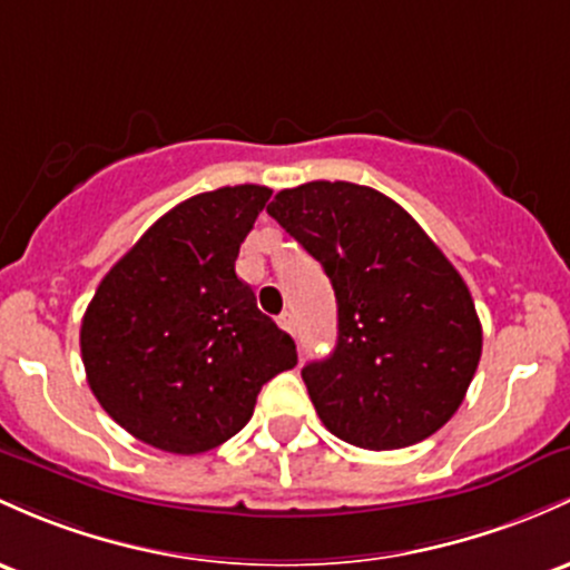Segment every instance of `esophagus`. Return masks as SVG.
<instances>
[{"instance_id": "1", "label": "esophagus", "mask_w": 570, "mask_h": 570, "mask_svg": "<svg viewBox=\"0 0 570 570\" xmlns=\"http://www.w3.org/2000/svg\"><path fill=\"white\" fill-rule=\"evenodd\" d=\"M278 327L286 330V333H295V316H292L289 311H284V314L278 316Z\"/></svg>"}]
</instances>
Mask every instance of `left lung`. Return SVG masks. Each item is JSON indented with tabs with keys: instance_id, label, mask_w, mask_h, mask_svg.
Instances as JSON below:
<instances>
[{
	"instance_id": "8db88e82",
	"label": "left lung",
	"mask_w": 570,
	"mask_h": 570,
	"mask_svg": "<svg viewBox=\"0 0 570 570\" xmlns=\"http://www.w3.org/2000/svg\"><path fill=\"white\" fill-rule=\"evenodd\" d=\"M267 214L335 289V352L303 367L324 428L373 452L441 430L481 356L476 305L452 262L371 186L311 180L275 194Z\"/></svg>"
}]
</instances>
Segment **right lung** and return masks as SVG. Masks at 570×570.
I'll list each match as a JSON object with an SVG mask.
<instances>
[{"label":"right lung","instance_id":"add662e5","mask_svg":"<svg viewBox=\"0 0 570 570\" xmlns=\"http://www.w3.org/2000/svg\"><path fill=\"white\" fill-rule=\"evenodd\" d=\"M271 194L243 184L189 197L99 281L80 324L86 379L137 441L173 454L222 446L262 384L297 365L295 341L235 273Z\"/></svg>","mask_w":570,"mask_h":570}]
</instances>
